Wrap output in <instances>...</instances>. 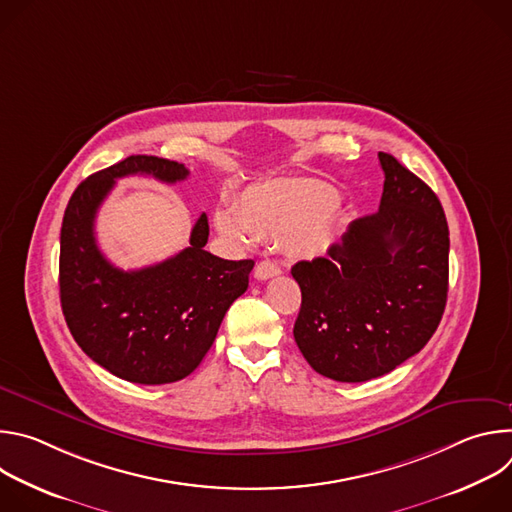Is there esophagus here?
Wrapping results in <instances>:
<instances>
[{
  "mask_svg": "<svg viewBox=\"0 0 512 512\" xmlns=\"http://www.w3.org/2000/svg\"><path fill=\"white\" fill-rule=\"evenodd\" d=\"M279 273H281V265H277L275 261H269V259L257 263V267H255V277L261 279V281L271 279V277H275Z\"/></svg>",
  "mask_w": 512,
  "mask_h": 512,
  "instance_id": "34e87169",
  "label": "esophagus"
}]
</instances>
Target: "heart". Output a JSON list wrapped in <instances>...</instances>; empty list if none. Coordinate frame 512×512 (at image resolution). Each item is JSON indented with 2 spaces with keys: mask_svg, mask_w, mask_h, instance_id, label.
<instances>
[{
  "mask_svg": "<svg viewBox=\"0 0 512 512\" xmlns=\"http://www.w3.org/2000/svg\"><path fill=\"white\" fill-rule=\"evenodd\" d=\"M336 200V190L318 180L263 182L241 192L233 210L218 208L214 225L239 245L285 239L294 255L318 257L334 243Z\"/></svg>",
  "mask_w": 512,
  "mask_h": 512,
  "instance_id": "b5f03b06",
  "label": "heart"
}]
</instances>
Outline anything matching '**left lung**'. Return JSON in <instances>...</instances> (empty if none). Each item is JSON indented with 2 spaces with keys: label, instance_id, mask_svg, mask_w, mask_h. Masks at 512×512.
I'll return each instance as SVG.
<instances>
[{
  "label": "left lung",
  "instance_id": "8db88e82",
  "mask_svg": "<svg viewBox=\"0 0 512 512\" xmlns=\"http://www.w3.org/2000/svg\"><path fill=\"white\" fill-rule=\"evenodd\" d=\"M379 210L350 223L326 257L298 261L294 338L310 367L340 383L383 377L417 354L448 300L450 231L435 192L391 154Z\"/></svg>",
  "mask_w": 512,
  "mask_h": 512
}]
</instances>
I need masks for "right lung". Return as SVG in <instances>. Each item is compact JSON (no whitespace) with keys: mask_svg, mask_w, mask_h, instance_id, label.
<instances>
[{"mask_svg":"<svg viewBox=\"0 0 512 512\" xmlns=\"http://www.w3.org/2000/svg\"><path fill=\"white\" fill-rule=\"evenodd\" d=\"M131 174L174 184L190 172L164 158L129 156L77 186L60 231V304L72 338L103 369L129 383L166 385L202 362L255 261L204 251L202 212L178 255L135 271L115 267L97 245L95 216L115 180Z\"/></svg>","mask_w":512,"mask_h":512,"instance_id":"1","label":"right lung"}]
</instances>
